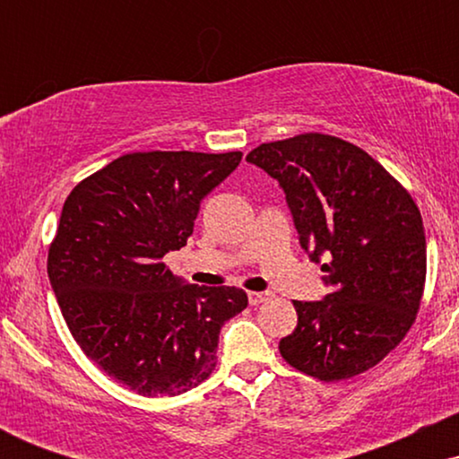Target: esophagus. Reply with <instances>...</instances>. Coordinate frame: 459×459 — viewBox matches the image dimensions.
Wrapping results in <instances>:
<instances>
[{
	"mask_svg": "<svg viewBox=\"0 0 459 459\" xmlns=\"http://www.w3.org/2000/svg\"><path fill=\"white\" fill-rule=\"evenodd\" d=\"M265 299H267V293H259V291L247 293V302H250V307H259V304L265 302Z\"/></svg>",
	"mask_w": 459,
	"mask_h": 459,
	"instance_id": "34e87169",
	"label": "esophagus"
}]
</instances>
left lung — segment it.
Here are the masks:
<instances>
[{
  "label": "left lung",
  "mask_w": 459,
  "mask_h": 459,
  "mask_svg": "<svg viewBox=\"0 0 459 459\" xmlns=\"http://www.w3.org/2000/svg\"><path fill=\"white\" fill-rule=\"evenodd\" d=\"M276 178L310 261L332 291L293 299L298 328L281 354L324 382L376 367L414 324L428 270L419 207L386 170L350 142L302 134L247 152Z\"/></svg>",
  "instance_id": "obj_1"
}]
</instances>
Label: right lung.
I'll return each mask as SVG.
<instances>
[{"label":"right lung","instance_id":"add662e5","mask_svg":"<svg viewBox=\"0 0 459 459\" xmlns=\"http://www.w3.org/2000/svg\"><path fill=\"white\" fill-rule=\"evenodd\" d=\"M239 161V151L129 152L68 194L51 287L83 354L129 391L175 397L207 380L220 330L247 307L241 289L189 284L163 263Z\"/></svg>","mask_w":459,"mask_h":459}]
</instances>
